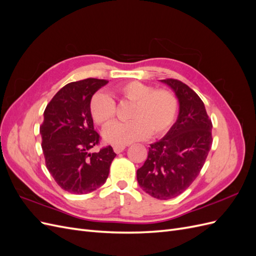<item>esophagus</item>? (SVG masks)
Segmentation results:
<instances>
[{
    "mask_svg": "<svg viewBox=\"0 0 256 256\" xmlns=\"http://www.w3.org/2000/svg\"><path fill=\"white\" fill-rule=\"evenodd\" d=\"M113 150L116 154H120L124 150H125V146H122V145H114L113 146Z\"/></svg>",
    "mask_w": 256,
    "mask_h": 256,
    "instance_id": "34e87169",
    "label": "esophagus"
}]
</instances>
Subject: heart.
Returning a JSON list of instances; mask_svg holds the SVG:
<instances>
[{"label":"heart","instance_id":"1","mask_svg":"<svg viewBox=\"0 0 256 256\" xmlns=\"http://www.w3.org/2000/svg\"><path fill=\"white\" fill-rule=\"evenodd\" d=\"M113 92L120 102L134 104L128 122L115 124L106 129L104 136L112 144H128L150 136L158 138L172 127L178 111V102L172 92L154 90L150 85L138 81H128L116 85ZM116 104L104 92H98L90 98V113L99 126L106 127L116 118Z\"/></svg>","mask_w":256,"mask_h":256}]
</instances>
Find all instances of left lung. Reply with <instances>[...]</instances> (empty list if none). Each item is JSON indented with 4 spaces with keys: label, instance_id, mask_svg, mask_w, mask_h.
Returning <instances> with one entry per match:
<instances>
[{
    "label": "left lung",
    "instance_id": "1",
    "mask_svg": "<svg viewBox=\"0 0 256 256\" xmlns=\"http://www.w3.org/2000/svg\"><path fill=\"white\" fill-rule=\"evenodd\" d=\"M161 81L175 92L180 114L166 136L150 144L136 180L152 198L170 200L188 189L200 174L212 144V122L202 99L187 84L176 79Z\"/></svg>",
    "mask_w": 256,
    "mask_h": 256
}]
</instances>
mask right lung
Wrapping results in <instances>:
<instances>
[{
	"label": "right lung",
	"instance_id": "add662e5",
	"mask_svg": "<svg viewBox=\"0 0 256 256\" xmlns=\"http://www.w3.org/2000/svg\"><path fill=\"white\" fill-rule=\"evenodd\" d=\"M109 81L85 79L62 88L44 112L40 128L46 166L60 187L74 194H86L102 186L116 154L99 145L90 113L92 96Z\"/></svg>",
	"mask_w": 256,
	"mask_h": 256
}]
</instances>
